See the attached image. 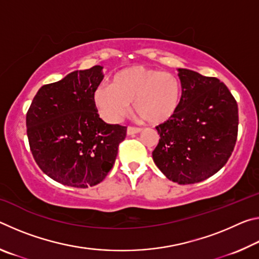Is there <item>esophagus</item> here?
Instances as JSON below:
<instances>
[{
	"instance_id": "1",
	"label": "esophagus",
	"mask_w": 259,
	"mask_h": 259,
	"mask_svg": "<svg viewBox=\"0 0 259 259\" xmlns=\"http://www.w3.org/2000/svg\"><path fill=\"white\" fill-rule=\"evenodd\" d=\"M140 131H142V129L136 128V126H128V128H126V134L128 135H136L140 133Z\"/></svg>"
}]
</instances>
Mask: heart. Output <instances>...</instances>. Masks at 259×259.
<instances>
[{"instance_id":"1","label":"heart","mask_w":259,"mask_h":259,"mask_svg":"<svg viewBox=\"0 0 259 259\" xmlns=\"http://www.w3.org/2000/svg\"><path fill=\"white\" fill-rule=\"evenodd\" d=\"M181 97V83L174 74L137 65L117 72L111 85H99L94 103L108 121L121 120L134 102L138 116L150 123H162L176 113Z\"/></svg>"}]
</instances>
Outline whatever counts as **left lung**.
<instances>
[{
    "instance_id": "obj_1",
    "label": "left lung",
    "mask_w": 259,
    "mask_h": 259,
    "mask_svg": "<svg viewBox=\"0 0 259 259\" xmlns=\"http://www.w3.org/2000/svg\"><path fill=\"white\" fill-rule=\"evenodd\" d=\"M182 98L176 113L156 126L153 160L162 174L186 185L202 182L230 159L238 137V104L216 77L178 68Z\"/></svg>"
}]
</instances>
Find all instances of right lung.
<instances>
[{
  "instance_id": "1",
  "label": "right lung",
  "mask_w": 259,
  "mask_h": 259,
  "mask_svg": "<svg viewBox=\"0 0 259 259\" xmlns=\"http://www.w3.org/2000/svg\"><path fill=\"white\" fill-rule=\"evenodd\" d=\"M102 69L74 71L41 87L26 115L35 162L63 185L87 188L103 182L125 138V126L104 122L94 103Z\"/></svg>"
}]
</instances>
